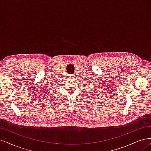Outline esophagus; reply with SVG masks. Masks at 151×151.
<instances>
[{
	"label": "esophagus",
	"instance_id": "1",
	"mask_svg": "<svg viewBox=\"0 0 151 151\" xmlns=\"http://www.w3.org/2000/svg\"><path fill=\"white\" fill-rule=\"evenodd\" d=\"M75 77V75H72V74H70L68 76V78L69 79H72V78H74Z\"/></svg>",
	"mask_w": 151,
	"mask_h": 151
}]
</instances>
